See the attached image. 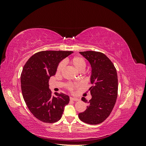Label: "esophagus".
Returning a JSON list of instances; mask_svg holds the SVG:
<instances>
[{
	"instance_id": "obj_1",
	"label": "esophagus",
	"mask_w": 146,
	"mask_h": 146,
	"mask_svg": "<svg viewBox=\"0 0 146 146\" xmlns=\"http://www.w3.org/2000/svg\"><path fill=\"white\" fill-rule=\"evenodd\" d=\"M70 99L71 100H74V101H78V100H80V99H79L77 98H70Z\"/></svg>"
}]
</instances>
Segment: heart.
<instances>
[{"label":"heart","instance_id":"obj_1","mask_svg":"<svg viewBox=\"0 0 146 146\" xmlns=\"http://www.w3.org/2000/svg\"><path fill=\"white\" fill-rule=\"evenodd\" d=\"M66 61H67L69 64H70L72 66H73V67L77 70V71L80 72H82L83 71H84V70H85L86 68V61L82 56H74L66 60ZM63 68H64L63 62L60 63L58 66H57L56 72L58 74L61 73L63 71ZM78 87V86L76 85V84H74L72 83H68L66 85V88L70 91H75L77 89Z\"/></svg>","mask_w":146,"mask_h":146}]
</instances>
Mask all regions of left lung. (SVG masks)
I'll return each instance as SVG.
<instances>
[{
  "mask_svg": "<svg viewBox=\"0 0 146 146\" xmlns=\"http://www.w3.org/2000/svg\"><path fill=\"white\" fill-rule=\"evenodd\" d=\"M89 61L92 70L90 88L92 98L82 100L89 105L85 111L78 114L82 121L96 125L104 122L111 113L117 97L118 79L116 68L104 54L96 51L80 52Z\"/></svg>",
  "mask_w": 146,
  "mask_h": 146,
  "instance_id": "1",
  "label": "left lung"
}]
</instances>
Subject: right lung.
<instances>
[{"label":"right lung","instance_id":"1","mask_svg":"<svg viewBox=\"0 0 146 146\" xmlns=\"http://www.w3.org/2000/svg\"><path fill=\"white\" fill-rule=\"evenodd\" d=\"M72 51L46 50L36 53L25 64L21 75L23 98L33 115L43 122L54 123L61 118L69 97L52 95L48 80L54 76L60 61Z\"/></svg>","mask_w":146,"mask_h":146}]
</instances>
